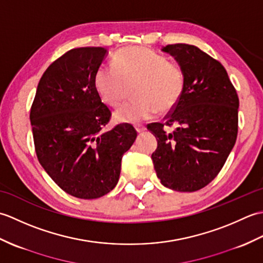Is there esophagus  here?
I'll list each match as a JSON object with an SVG mask.
<instances>
[{"label": "esophagus", "instance_id": "esophagus-1", "mask_svg": "<svg viewBox=\"0 0 263 263\" xmlns=\"http://www.w3.org/2000/svg\"><path fill=\"white\" fill-rule=\"evenodd\" d=\"M136 130H137L138 132H143L144 130H146V126L142 125V124H137V125H136Z\"/></svg>", "mask_w": 263, "mask_h": 263}]
</instances>
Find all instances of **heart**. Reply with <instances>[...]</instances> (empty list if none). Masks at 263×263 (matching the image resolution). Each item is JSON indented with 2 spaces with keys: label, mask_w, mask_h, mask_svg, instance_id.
Returning a JSON list of instances; mask_svg holds the SVG:
<instances>
[{
  "label": "heart",
  "mask_w": 263,
  "mask_h": 263,
  "mask_svg": "<svg viewBox=\"0 0 263 263\" xmlns=\"http://www.w3.org/2000/svg\"><path fill=\"white\" fill-rule=\"evenodd\" d=\"M132 99L115 111L119 122L136 123L153 117L157 110L175 108L185 89V72L181 64L146 47H124L111 64H103L93 77L95 89L103 102L116 107L127 85H133Z\"/></svg>",
  "instance_id": "heart-1"
}]
</instances>
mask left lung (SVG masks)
<instances>
[{"label":"left lung","mask_w":263,"mask_h":263,"mask_svg":"<svg viewBox=\"0 0 263 263\" xmlns=\"http://www.w3.org/2000/svg\"><path fill=\"white\" fill-rule=\"evenodd\" d=\"M163 51L185 72V89L165 122L147 125L158 142L152 159L163 185L194 192L218 175L236 142L238 96L222 64L197 46L172 44Z\"/></svg>","instance_id":"left-lung-1"}]
</instances>
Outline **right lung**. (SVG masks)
<instances>
[{
  "label": "right lung",
  "mask_w": 263,
  "mask_h": 263,
  "mask_svg": "<svg viewBox=\"0 0 263 263\" xmlns=\"http://www.w3.org/2000/svg\"><path fill=\"white\" fill-rule=\"evenodd\" d=\"M104 47H78L48 66L39 80L30 123L39 163L64 192L97 199L111 191L122 157L135 142L128 123L104 132L111 111L95 89Z\"/></svg>",
  "instance_id": "right-lung-1"
}]
</instances>
